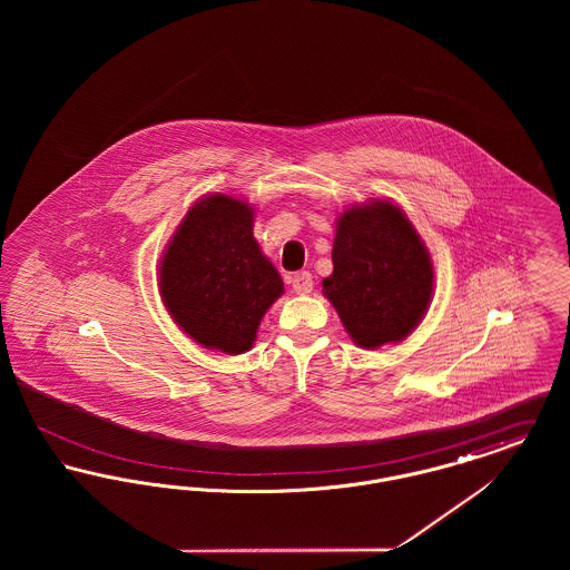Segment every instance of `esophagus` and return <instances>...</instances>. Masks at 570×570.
<instances>
[{"label": "esophagus", "mask_w": 570, "mask_h": 570, "mask_svg": "<svg viewBox=\"0 0 570 570\" xmlns=\"http://www.w3.org/2000/svg\"><path fill=\"white\" fill-rule=\"evenodd\" d=\"M291 282H293V291L297 295H309L312 288H314V279H312V275L307 272L295 273Z\"/></svg>", "instance_id": "34e87169"}]
</instances>
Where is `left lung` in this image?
I'll list each match as a JSON object with an SVG mask.
<instances>
[{"instance_id":"1","label":"left lung","mask_w":570,"mask_h":570,"mask_svg":"<svg viewBox=\"0 0 570 570\" xmlns=\"http://www.w3.org/2000/svg\"><path fill=\"white\" fill-rule=\"evenodd\" d=\"M331 258L323 293L354 344L379 348L406 340L430 307L434 267L404 212L389 200L346 209Z\"/></svg>"}]
</instances>
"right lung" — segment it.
Returning <instances> with one entry per match:
<instances>
[{
  "mask_svg": "<svg viewBox=\"0 0 570 570\" xmlns=\"http://www.w3.org/2000/svg\"><path fill=\"white\" fill-rule=\"evenodd\" d=\"M252 207L226 194L194 203L160 263L164 305L194 342L226 354L252 348L284 282L252 235Z\"/></svg>",
  "mask_w": 570,
  "mask_h": 570,
  "instance_id": "add662e5",
  "label": "right lung"
}]
</instances>
